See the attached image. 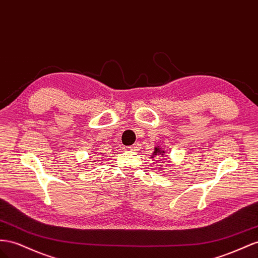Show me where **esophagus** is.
Returning <instances> with one entry per match:
<instances>
[{
    "label": "esophagus",
    "instance_id": "esophagus-1",
    "mask_svg": "<svg viewBox=\"0 0 258 258\" xmlns=\"http://www.w3.org/2000/svg\"><path fill=\"white\" fill-rule=\"evenodd\" d=\"M139 149H140V144L136 143V144H134V145L128 146V148H127L126 150H128V151H130V152H134V151H137V150H139Z\"/></svg>",
    "mask_w": 258,
    "mask_h": 258
}]
</instances>
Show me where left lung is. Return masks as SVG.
<instances>
[{
	"instance_id": "8db88e82",
	"label": "left lung",
	"mask_w": 258,
	"mask_h": 258,
	"mask_svg": "<svg viewBox=\"0 0 258 258\" xmlns=\"http://www.w3.org/2000/svg\"><path fill=\"white\" fill-rule=\"evenodd\" d=\"M164 153H165V151H163V150H161V148H159V146L157 145L156 148H155V150H154V153H153V155H159V154H162V155H164Z\"/></svg>"
}]
</instances>
